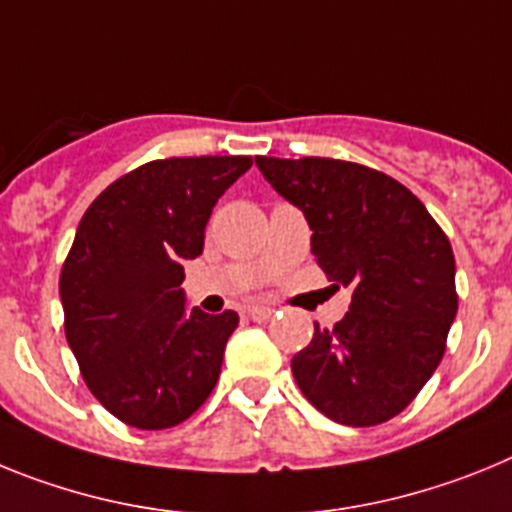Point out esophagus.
Masks as SVG:
<instances>
[{
	"instance_id": "34e87169",
	"label": "esophagus",
	"mask_w": 512,
	"mask_h": 512,
	"mask_svg": "<svg viewBox=\"0 0 512 512\" xmlns=\"http://www.w3.org/2000/svg\"><path fill=\"white\" fill-rule=\"evenodd\" d=\"M244 314H247V319H252V322H265V319L273 317V309H270V306L252 304L244 309Z\"/></svg>"
}]
</instances>
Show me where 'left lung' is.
Masks as SVG:
<instances>
[{"label": "left lung", "instance_id": "left-lung-1", "mask_svg": "<svg viewBox=\"0 0 512 512\" xmlns=\"http://www.w3.org/2000/svg\"><path fill=\"white\" fill-rule=\"evenodd\" d=\"M304 213L311 255L353 304L293 355V379L322 415L350 428L391 420L428 384L459 296L456 260L420 198L394 177L340 159L255 157Z\"/></svg>", "mask_w": 512, "mask_h": 512}]
</instances>
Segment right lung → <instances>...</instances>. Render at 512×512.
<instances>
[{
  "instance_id": "right-lung-1",
  "label": "right lung",
  "mask_w": 512,
  "mask_h": 512,
  "mask_svg": "<svg viewBox=\"0 0 512 512\" xmlns=\"http://www.w3.org/2000/svg\"><path fill=\"white\" fill-rule=\"evenodd\" d=\"M252 157L149 162L97 195L61 268L71 353L90 391L131 428L188 420L221 373L237 311L190 309L185 260L203 252L206 224Z\"/></svg>"
}]
</instances>
